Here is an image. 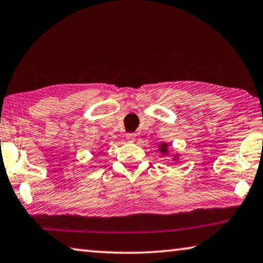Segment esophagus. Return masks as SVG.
Wrapping results in <instances>:
<instances>
[{
	"instance_id": "34e87169",
	"label": "esophagus",
	"mask_w": 263,
	"mask_h": 263,
	"mask_svg": "<svg viewBox=\"0 0 263 263\" xmlns=\"http://www.w3.org/2000/svg\"><path fill=\"white\" fill-rule=\"evenodd\" d=\"M126 139H127V141L133 142V141L136 140V135H135V133H127V135H126Z\"/></svg>"
}]
</instances>
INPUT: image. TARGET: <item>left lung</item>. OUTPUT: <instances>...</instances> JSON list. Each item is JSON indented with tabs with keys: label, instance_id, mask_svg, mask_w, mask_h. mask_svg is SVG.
I'll use <instances>...</instances> for the list:
<instances>
[{
	"label": "left lung",
	"instance_id": "8db88e82",
	"mask_svg": "<svg viewBox=\"0 0 263 263\" xmlns=\"http://www.w3.org/2000/svg\"><path fill=\"white\" fill-rule=\"evenodd\" d=\"M159 151L161 153H163V154H167V152H168V144H166V142H162V144L160 145Z\"/></svg>",
	"mask_w": 263,
	"mask_h": 263
}]
</instances>
